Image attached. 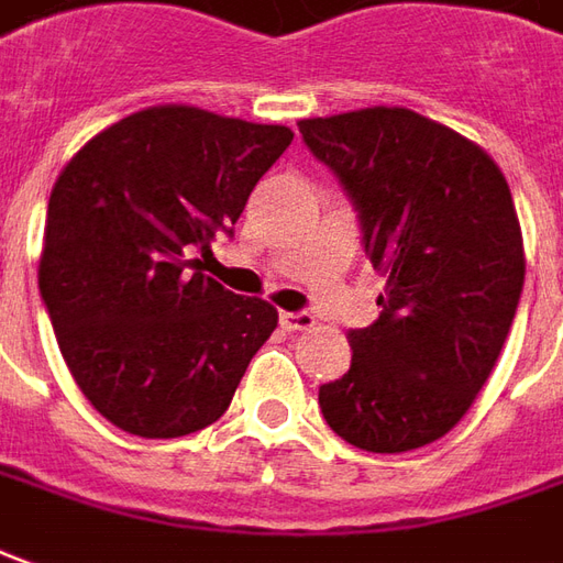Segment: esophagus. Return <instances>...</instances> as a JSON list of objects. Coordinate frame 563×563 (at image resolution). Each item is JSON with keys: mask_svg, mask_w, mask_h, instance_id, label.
<instances>
[{"mask_svg": "<svg viewBox=\"0 0 563 563\" xmlns=\"http://www.w3.org/2000/svg\"><path fill=\"white\" fill-rule=\"evenodd\" d=\"M280 327H283V330H289V332L311 330L313 317L308 311H283L280 313Z\"/></svg>", "mask_w": 563, "mask_h": 563, "instance_id": "1", "label": "esophagus"}]
</instances>
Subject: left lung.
<instances>
[{"label":"left lung","instance_id":"8db88e82","mask_svg":"<svg viewBox=\"0 0 563 563\" xmlns=\"http://www.w3.org/2000/svg\"><path fill=\"white\" fill-rule=\"evenodd\" d=\"M357 212L382 271L378 320L347 330L351 369L320 385L327 426L369 453H407L468 412L523 289V243L487 153L404 107L298 122Z\"/></svg>","mask_w":563,"mask_h":563}]
</instances>
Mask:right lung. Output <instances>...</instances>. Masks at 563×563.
<instances>
[{
    "mask_svg": "<svg viewBox=\"0 0 563 563\" xmlns=\"http://www.w3.org/2000/svg\"><path fill=\"white\" fill-rule=\"evenodd\" d=\"M292 132L151 107L67 163L48 200L40 292L89 404L137 438L212 426L277 330L262 298L233 296L201 258L233 224Z\"/></svg>",
    "mask_w": 563,
    "mask_h": 563,
    "instance_id": "right-lung-1",
    "label": "right lung"
}]
</instances>
